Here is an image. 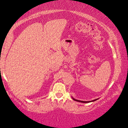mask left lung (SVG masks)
<instances>
[{"label":"left lung","mask_w":128,"mask_h":128,"mask_svg":"<svg viewBox=\"0 0 128 128\" xmlns=\"http://www.w3.org/2000/svg\"><path fill=\"white\" fill-rule=\"evenodd\" d=\"M73 100H74L79 102H82V103H89V102H94V101H95V100H96L98 99H95V100H92V101H88V102H86V101H81V100H76V99H74V98H73Z\"/></svg>","instance_id":"obj_1"}]
</instances>
